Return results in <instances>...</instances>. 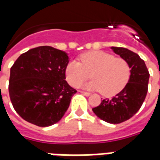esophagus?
Listing matches in <instances>:
<instances>
[{"label":"esophagus","instance_id":"1","mask_svg":"<svg viewBox=\"0 0 160 160\" xmlns=\"http://www.w3.org/2000/svg\"><path fill=\"white\" fill-rule=\"evenodd\" d=\"M81 93L82 94H84L85 96H89V95H90V93H88V92H85V91H81Z\"/></svg>","mask_w":160,"mask_h":160}]
</instances>
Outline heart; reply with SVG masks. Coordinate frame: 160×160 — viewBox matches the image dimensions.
I'll return each instance as SVG.
<instances>
[{"mask_svg":"<svg viewBox=\"0 0 160 160\" xmlns=\"http://www.w3.org/2000/svg\"><path fill=\"white\" fill-rule=\"evenodd\" d=\"M79 60L70 61L65 68L66 81L72 87H78L91 77L93 80L86 83L84 88L111 96L121 91L130 78L128 61L112 53L94 50L81 54Z\"/></svg>","mask_w":160,"mask_h":160,"instance_id":"b5f03b06","label":"heart"}]
</instances>
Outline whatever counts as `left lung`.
Returning <instances> with one entry per match:
<instances>
[{"label": "left lung", "mask_w": 160, "mask_h": 160, "mask_svg": "<svg viewBox=\"0 0 160 160\" xmlns=\"http://www.w3.org/2000/svg\"><path fill=\"white\" fill-rule=\"evenodd\" d=\"M111 48L128 61L130 66V78L118 94L111 99H104L92 110L103 121L120 123L133 117L141 108L148 93L150 75L144 60L137 53L124 48L112 47Z\"/></svg>", "instance_id": "8db88e82"}]
</instances>
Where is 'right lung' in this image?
<instances>
[{"label":"right lung","instance_id":"obj_1","mask_svg":"<svg viewBox=\"0 0 160 160\" xmlns=\"http://www.w3.org/2000/svg\"><path fill=\"white\" fill-rule=\"evenodd\" d=\"M67 53L41 46L18 57L10 70L9 95L23 119L40 127L58 123L77 90L66 81Z\"/></svg>","mask_w":160,"mask_h":160}]
</instances>
